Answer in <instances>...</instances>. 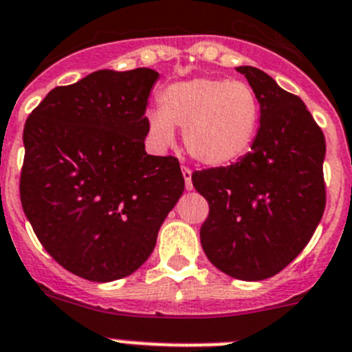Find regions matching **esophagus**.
<instances>
[{
    "instance_id": "esophagus-1",
    "label": "esophagus",
    "mask_w": 352,
    "mask_h": 352,
    "mask_svg": "<svg viewBox=\"0 0 352 352\" xmlns=\"http://www.w3.org/2000/svg\"><path fill=\"white\" fill-rule=\"evenodd\" d=\"M182 173H183V178H185L186 190H192L193 188V185H192V170H190L188 167H182Z\"/></svg>"
}]
</instances>
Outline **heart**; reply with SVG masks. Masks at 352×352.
Returning <instances> with one entry per match:
<instances>
[{
  "mask_svg": "<svg viewBox=\"0 0 352 352\" xmlns=\"http://www.w3.org/2000/svg\"><path fill=\"white\" fill-rule=\"evenodd\" d=\"M160 105L146 112L153 145L166 148L176 140L174 128L185 129L186 152L207 167L242 159L259 129V98L245 81L192 78L173 82L160 95Z\"/></svg>",
  "mask_w": 352,
  "mask_h": 352,
  "instance_id": "1",
  "label": "heart"
}]
</instances>
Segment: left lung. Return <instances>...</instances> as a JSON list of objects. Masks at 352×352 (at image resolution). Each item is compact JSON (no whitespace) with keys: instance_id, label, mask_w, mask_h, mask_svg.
<instances>
[{"instance_id":"8db88e82","label":"left lung","mask_w":352,"mask_h":352,"mask_svg":"<svg viewBox=\"0 0 352 352\" xmlns=\"http://www.w3.org/2000/svg\"><path fill=\"white\" fill-rule=\"evenodd\" d=\"M256 91L259 131L247 155L197 170L192 182L209 202L200 228L207 259L224 274L259 282L292 263L324 210V136L302 100L266 72L236 67Z\"/></svg>"}]
</instances>
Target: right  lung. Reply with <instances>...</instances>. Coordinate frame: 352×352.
<instances>
[{"mask_svg":"<svg viewBox=\"0 0 352 352\" xmlns=\"http://www.w3.org/2000/svg\"><path fill=\"white\" fill-rule=\"evenodd\" d=\"M157 79L96 70L52 89L23 128V212L46 252L89 282L135 273L185 190L178 159L145 150Z\"/></svg>","mask_w":352,"mask_h":352,"instance_id":"obj_1","label":"right lung"}]
</instances>
